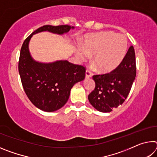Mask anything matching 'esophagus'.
Segmentation results:
<instances>
[{
    "mask_svg": "<svg viewBox=\"0 0 157 157\" xmlns=\"http://www.w3.org/2000/svg\"><path fill=\"white\" fill-rule=\"evenodd\" d=\"M92 75H93L92 73L89 70H86V78H91V77L92 76Z\"/></svg>",
    "mask_w": 157,
    "mask_h": 157,
    "instance_id": "34e87169",
    "label": "esophagus"
}]
</instances>
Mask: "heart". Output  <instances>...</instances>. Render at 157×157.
Returning <instances> with one entry per match:
<instances>
[{
	"label": "heart",
	"mask_w": 157,
	"mask_h": 157,
	"mask_svg": "<svg viewBox=\"0 0 157 157\" xmlns=\"http://www.w3.org/2000/svg\"><path fill=\"white\" fill-rule=\"evenodd\" d=\"M127 45L126 36L113 32L93 34L86 36L83 47L77 49L76 56L79 60L85 61L94 55L93 61L101 72H110L125 57Z\"/></svg>",
	"instance_id": "obj_1"
}]
</instances>
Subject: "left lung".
<instances>
[{"label": "left lung", "mask_w": 157, "mask_h": 157, "mask_svg": "<svg viewBox=\"0 0 157 157\" xmlns=\"http://www.w3.org/2000/svg\"><path fill=\"white\" fill-rule=\"evenodd\" d=\"M136 75V57L132 46L116 68L109 73L93 76L95 87L89 95V102L98 111L110 112L125 100Z\"/></svg>", "instance_id": "8db88e82"}]
</instances>
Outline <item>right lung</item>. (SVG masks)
<instances>
[{
  "instance_id": "add662e5",
  "label": "right lung",
  "mask_w": 157,
  "mask_h": 157,
  "mask_svg": "<svg viewBox=\"0 0 157 157\" xmlns=\"http://www.w3.org/2000/svg\"><path fill=\"white\" fill-rule=\"evenodd\" d=\"M70 25H44L33 32L23 42L21 49L18 72L23 89L31 102L46 112L55 111L64 105L73 85L84 79L85 68L67 60L42 63L34 60L29 50L33 34L41 32L62 35L74 29Z\"/></svg>"
}]
</instances>
